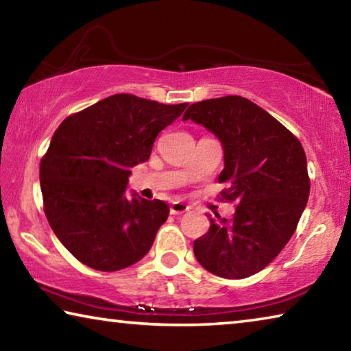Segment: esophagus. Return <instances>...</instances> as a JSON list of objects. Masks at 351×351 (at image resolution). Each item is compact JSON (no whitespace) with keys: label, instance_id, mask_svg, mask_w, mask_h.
<instances>
[{"label":"esophagus","instance_id":"esophagus-1","mask_svg":"<svg viewBox=\"0 0 351 351\" xmlns=\"http://www.w3.org/2000/svg\"><path fill=\"white\" fill-rule=\"evenodd\" d=\"M190 207L184 203H180V201H175V203H171L170 206V213L171 215H181V213H186Z\"/></svg>","mask_w":351,"mask_h":351}]
</instances>
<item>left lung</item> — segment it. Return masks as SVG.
<instances>
[{
  "instance_id": "left-lung-1",
  "label": "left lung",
  "mask_w": 351,
  "mask_h": 351,
  "mask_svg": "<svg viewBox=\"0 0 351 351\" xmlns=\"http://www.w3.org/2000/svg\"><path fill=\"white\" fill-rule=\"evenodd\" d=\"M182 121L215 134L224 152L219 182L237 201L234 218L210 219L193 243L198 263L223 278L257 274L293 237L310 197L306 156L299 139L268 111L240 96L190 105Z\"/></svg>"
}]
</instances>
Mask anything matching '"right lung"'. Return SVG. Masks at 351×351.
Masks as SVG:
<instances>
[{
	"label": "right lung",
	"mask_w": 351,
	"mask_h": 351,
	"mask_svg": "<svg viewBox=\"0 0 351 351\" xmlns=\"http://www.w3.org/2000/svg\"><path fill=\"white\" fill-rule=\"evenodd\" d=\"M187 108L114 94L60 123L40 164L45 213L62 245L97 271H119L145 254L169 217L161 199L127 195L132 169Z\"/></svg>",
	"instance_id": "right-lung-1"
}]
</instances>
